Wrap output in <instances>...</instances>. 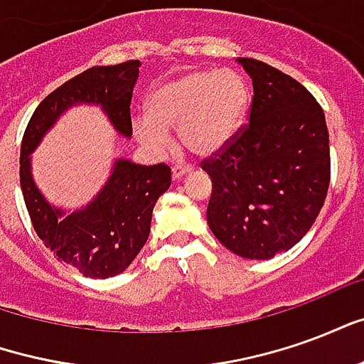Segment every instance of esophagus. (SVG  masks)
Returning <instances> with one entry per match:
<instances>
[{"mask_svg": "<svg viewBox=\"0 0 364 364\" xmlns=\"http://www.w3.org/2000/svg\"><path fill=\"white\" fill-rule=\"evenodd\" d=\"M191 167L189 166H175L173 169H171V177H173V181H181L185 175L189 173Z\"/></svg>", "mask_w": 364, "mask_h": 364, "instance_id": "1", "label": "esophagus"}]
</instances>
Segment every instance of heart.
<instances>
[{
	"mask_svg": "<svg viewBox=\"0 0 364 364\" xmlns=\"http://www.w3.org/2000/svg\"><path fill=\"white\" fill-rule=\"evenodd\" d=\"M252 105L245 77L232 70H197L161 83L148 97V114L132 122L138 142L169 148L167 128L179 127L183 146L197 156L222 150L240 132Z\"/></svg>",
	"mask_w": 364,
	"mask_h": 364,
	"instance_id": "heart-1",
	"label": "heart"
}]
</instances>
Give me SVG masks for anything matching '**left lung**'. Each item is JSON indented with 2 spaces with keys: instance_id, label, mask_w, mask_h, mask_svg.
Returning <instances> with one entry per match:
<instances>
[{
  "instance_id": "1",
  "label": "left lung",
  "mask_w": 364,
  "mask_h": 364,
  "mask_svg": "<svg viewBox=\"0 0 364 364\" xmlns=\"http://www.w3.org/2000/svg\"><path fill=\"white\" fill-rule=\"evenodd\" d=\"M252 77L250 124L203 164L213 179L206 222L244 259L289 252L318 218L329 187V136L312 93L259 60L237 58Z\"/></svg>"
}]
</instances>
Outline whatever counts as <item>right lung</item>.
<instances>
[{
	"mask_svg": "<svg viewBox=\"0 0 364 364\" xmlns=\"http://www.w3.org/2000/svg\"><path fill=\"white\" fill-rule=\"evenodd\" d=\"M140 66V60L93 66L60 85L36 107L21 144V189L35 232L60 261L90 279H109L130 267L150 236L151 213L171 185V169L114 158L95 197L80 208H64L38 189L33 151L60 117L77 105L99 107L111 127L130 140V101Z\"/></svg>",
	"mask_w": 364,
	"mask_h": 364,
	"instance_id": "1",
	"label": "right lung"
}]
</instances>
